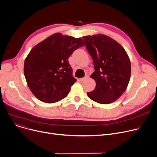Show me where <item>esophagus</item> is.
<instances>
[{"label": "esophagus", "mask_w": 157, "mask_h": 157, "mask_svg": "<svg viewBox=\"0 0 157 157\" xmlns=\"http://www.w3.org/2000/svg\"><path fill=\"white\" fill-rule=\"evenodd\" d=\"M88 78V74H86V75H85V76L84 77V78H80V81H85L86 79H87Z\"/></svg>", "instance_id": "34e87169"}]
</instances>
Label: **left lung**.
I'll return each instance as SVG.
<instances>
[{"mask_svg":"<svg viewBox=\"0 0 157 157\" xmlns=\"http://www.w3.org/2000/svg\"><path fill=\"white\" fill-rule=\"evenodd\" d=\"M92 56L95 71L91 78L95 88L87 92L94 101L108 104L117 101L125 91L130 81L131 65L125 50L119 43L105 35L83 37Z\"/></svg>","mask_w":157,"mask_h":157,"instance_id":"obj_1","label":"left lung"}]
</instances>
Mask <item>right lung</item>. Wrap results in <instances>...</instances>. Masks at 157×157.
Listing matches in <instances>:
<instances>
[{
	"instance_id": "1",
	"label": "right lung",
	"mask_w": 157,
	"mask_h": 157,
	"mask_svg": "<svg viewBox=\"0 0 157 157\" xmlns=\"http://www.w3.org/2000/svg\"><path fill=\"white\" fill-rule=\"evenodd\" d=\"M83 40L56 33L32 49L24 63L27 85L39 100L53 103L67 96L76 79L68 59Z\"/></svg>"
}]
</instances>
